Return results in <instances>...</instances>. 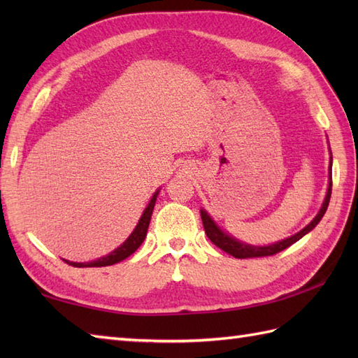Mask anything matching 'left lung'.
Wrapping results in <instances>:
<instances>
[{"instance_id": "1", "label": "left lung", "mask_w": 358, "mask_h": 358, "mask_svg": "<svg viewBox=\"0 0 358 358\" xmlns=\"http://www.w3.org/2000/svg\"><path fill=\"white\" fill-rule=\"evenodd\" d=\"M331 192H332V154H331V164H329V181H328V192H326L324 201L322 204L320 210L318 214L314 217L313 222H310L306 227H303L300 232H296L291 237H287L281 241L272 243V245L268 246H255V245H249V243L240 241L235 237H232L231 234L224 232L222 227H220L212 217L208 214L206 209H201V222L204 226V232H206L208 238L214 243L215 246H218L224 252H227L229 255L235 257V258H254V257H268V255H273L280 252V250H285L286 248H289L291 245H294L295 241H299L301 237H305L308 232H310L314 227L320 223V220L323 218L326 209H328V204L331 200Z\"/></svg>"}]
</instances>
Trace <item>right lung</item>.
<instances>
[{
  "instance_id": "right-lung-1",
  "label": "right lung",
  "mask_w": 358,
  "mask_h": 358,
  "mask_svg": "<svg viewBox=\"0 0 358 358\" xmlns=\"http://www.w3.org/2000/svg\"><path fill=\"white\" fill-rule=\"evenodd\" d=\"M158 194H159V189H157L155 194L152 195L149 204L146 206V209L143 210V214L138 220V223H136L135 229L132 231V234L129 235V237L123 243H121L117 249H113L110 254L96 258V260H94V262H85V263H77V262H69V260H64V262L75 266V268H101V266H110V264L123 262L124 258L132 255L135 250L141 246L144 238H146L148 227H149L150 217H152V210H154Z\"/></svg>"
}]
</instances>
